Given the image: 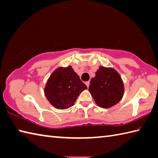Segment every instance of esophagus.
<instances>
[{"mask_svg":"<svg viewBox=\"0 0 158 158\" xmlns=\"http://www.w3.org/2000/svg\"><path fill=\"white\" fill-rule=\"evenodd\" d=\"M85 85H86V86L88 88V87H89V85H90V81H88L85 82Z\"/></svg>","mask_w":158,"mask_h":158,"instance_id":"1","label":"esophagus"}]
</instances>
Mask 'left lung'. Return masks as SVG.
<instances>
[{
  "label": "left lung",
  "instance_id": "obj_1",
  "mask_svg": "<svg viewBox=\"0 0 158 158\" xmlns=\"http://www.w3.org/2000/svg\"><path fill=\"white\" fill-rule=\"evenodd\" d=\"M89 92L99 106L108 108L122 99L124 87L121 77L115 70L100 66L95 77L90 80Z\"/></svg>",
  "mask_w": 158,
  "mask_h": 158
}]
</instances>
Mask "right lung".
I'll list each match as a JSON object with an SVG mask.
<instances>
[{
  "mask_svg": "<svg viewBox=\"0 0 158 158\" xmlns=\"http://www.w3.org/2000/svg\"><path fill=\"white\" fill-rule=\"evenodd\" d=\"M87 88L70 65L60 67L48 79L44 88L45 95L57 109H66L74 104L77 97Z\"/></svg>",
  "mask_w": 158,
  "mask_h": 158,
  "instance_id": "add662e5",
  "label": "right lung"
}]
</instances>
